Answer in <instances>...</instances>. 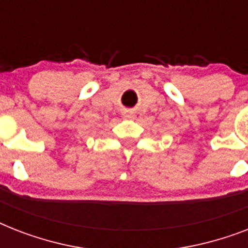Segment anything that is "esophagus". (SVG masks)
Instances as JSON below:
<instances>
[{"label":"esophagus","instance_id":"obj_1","mask_svg":"<svg viewBox=\"0 0 248 248\" xmlns=\"http://www.w3.org/2000/svg\"><path fill=\"white\" fill-rule=\"evenodd\" d=\"M124 116H126V117H134V114H132L131 112H127V113H124Z\"/></svg>","mask_w":248,"mask_h":248}]
</instances>
